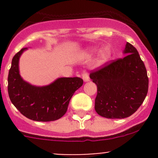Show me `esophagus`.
I'll return each mask as SVG.
<instances>
[{"label": "esophagus", "instance_id": "obj_1", "mask_svg": "<svg viewBox=\"0 0 158 158\" xmlns=\"http://www.w3.org/2000/svg\"><path fill=\"white\" fill-rule=\"evenodd\" d=\"M82 79H83L84 82H89V73H86V72H84L82 75Z\"/></svg>", "mask_w": 158, "mask_h": 158}]
</instances>
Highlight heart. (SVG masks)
<instances>
[{"instance_id": "obj_1", "label": "heart", "mask_w": 158, "mask_h": 158, "mask_svg": "<svg viewBox=\"0 0 158 158\" xmlns=\"http://www.w3.org/2000/svg\"><path fill=\"white\" fill-rule=\"evenodd\" d=\"M97 51H98L97 47L91 49V52H96ZM111 54H112V52H111V49L109 47H102L98 52V60L101 63H106L111 59Z\"/></svg>"}]
</instances>
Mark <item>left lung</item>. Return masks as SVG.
Masks as SVG:
<instances>
[{
  "label": "left lung",
  "mask_w": 158,
  "mask_h": 158,
  "mask_svg": "<svg viewBox=\"0 0 158 158\" xmlns=\"http://www.w3.org/2000/svg\"><path fill=\"white\" fill-rule=\"evenodd\" d=\"M125 56L92 72L90 79L97 85L95 109L107 118H125L135 112L148 91L145 66L138 50L129 43Z\"/></svg>",
  "instance_id": "8db88e82"
}]
</instances>
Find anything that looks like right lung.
I'll list each match as a JSON object with an SVG mask.
<instances>
[{"instance_id":"obj_1","label":"right lung","mask_w":158,"mask_h":158,"mask_svg":"<svg viewBox=\"0 0 158 158\" xmlns=\"http://www.w3.org/2000/svg\"><path fill=\"white\" fill-rule=\"evenodd\" d=\"M23 48L13 57L8 74V95L22 114L36 122H51L66 114L72 96L83 84L79 77L58 78L50 84L36 86L23 80L19 70Z\"/></svg>"}]
</instances>
